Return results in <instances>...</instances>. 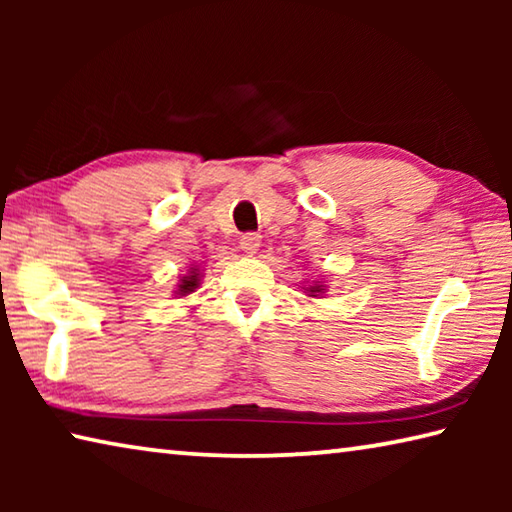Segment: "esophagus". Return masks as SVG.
<instances>
[{
  "label": "esophagus",
  "instance_id": "esophagus-1",
  "mask_svg": "<svg viewBox=\"0 0 512 512\" xmlns=\"http://www.w3.org/2000/svg\"><path fill=\"white\" fill-rule=\"evenodd\" d=\"M239 244H241V248L246 250L248 255H255L257 250H259V246H262V237L255 235V232H246V235L241 237Z\"/></svg>",
  "mask_w": 512,
  "mask_h": 512
}]
</instances>
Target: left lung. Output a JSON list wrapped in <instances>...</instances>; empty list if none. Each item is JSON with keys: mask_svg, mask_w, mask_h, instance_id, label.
I'll return each mask as SVG.
<instances>
[{"mask_svg": "<svg viewBox=\"0 0 512 512\" xmlns=\"http://www.w3.org/2000/svg\"><path fill=\"white\" fill-rule=\"evenodd\" d=\"M307 291H309V296H318V293H323L325 289H323V284H316V287H309Z\"/></svg>", "mask_w": 512, "mask_h": 512, "instance_id": "obj_1", "label": "left lung"}]
</instances>
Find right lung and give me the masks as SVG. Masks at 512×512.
I'll return each mask as SVG.
<instances>
[{
	"label": "right lung",
	"mask_w": 512,
	"mask_h": 512,
	"mask_svg": "<svg viewBox=\"0 0 512 512\" xmlns=\"http://www.w3.org/2000/svg\"><path fill=\"white\" fill-rule=\"evenodd\" d=\"M198 284H201V273H198V268H192L189 275H185L183 280L178 284V296H187V293H192L194 289H198Z\"/></svg>",
	"instance_id": "right-lung-1"
}]
</instances>
